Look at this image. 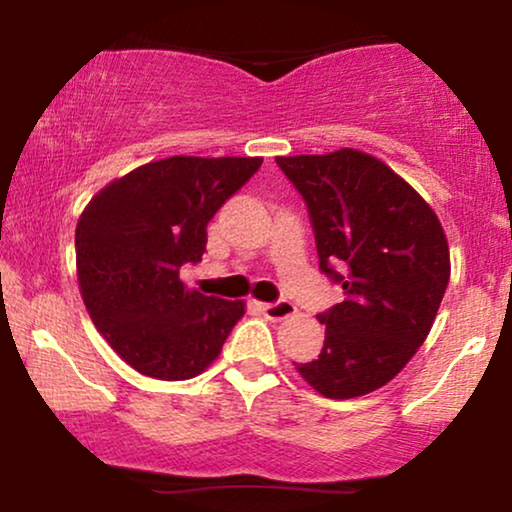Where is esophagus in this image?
Here are the masks:
<instances>
[{"label":"esophagus","instance_id":"1","mask_svg":"<svg viewBox=\"0 0 512 512\" xmlns=\"http://www.w3.org/2000/svg\"><path fill=\"white\" fill-rule=\"evenodd\" d=\"M261 312L265 319L270 321H284L289 319L291 314H296V305L289 303V300H279V303H261Z\"/></svg>","mask_w":512,"mask_h":512}]
</instances>
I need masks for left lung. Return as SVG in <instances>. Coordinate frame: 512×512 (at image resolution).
<instances>
[{"label":"left lung","mask_w":512,"mask_h":512,"mask_svg":"<svg viewBox=\"0 0 512 512\" xmlns=\"http://www.w3.org/2000/svg\"><path fill=\"white\" fill-rule=\"evenodd\" d=\"M277 165L310 209L319 268L347 296L319 314L324 349L296 370L326 398L366 396L401 373L436 321L450 282L445 230L429 202L370 153L277 156Z\"/></svg>","instance_id":"obj_1"}]
</instances>
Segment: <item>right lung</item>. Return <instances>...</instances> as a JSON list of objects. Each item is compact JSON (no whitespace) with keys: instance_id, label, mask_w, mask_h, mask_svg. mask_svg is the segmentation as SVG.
Instances as JSON below:
<instances>
[{"instance_id":"1","label":"right lung","mask_w":512,"mask_h":512,"mask_svg":"<svg viewBox=\"0 0 512 512\" xmlns=\"http://www.w3.org/2000/svg\"><path fill=\"white\" fill-rule=\"evenodd\" d=\"M263 158L172 156L109 181L76 223L83 305L109 347L153 380L212 366L244 300L188 289L179 270L205 254L207 223Z\"/></svg>"}]
</instances>
